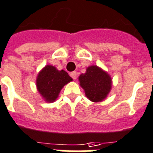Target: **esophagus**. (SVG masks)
<instances>
[{"mask_svg": "<svg viewBox=\"0 0 153 153\" xmlns=\"http://www.w3.org/2000/svg\"><path fill=\"white\" fill-rule=\"evenodd\" d=\"M76 75H77V74H76V72H75V71L70 73V76L73 78V80H76Z\"/></svg>", "mask_w": 153, "mask_h": 153, "instance_id": "esophagus-1", "label": "esophagus"}]
</instances>
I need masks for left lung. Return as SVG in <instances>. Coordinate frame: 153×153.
Returning <instances> with one entry per match:
<instances>
[{
    "instance_id": "left-lung-1",
    "label": "left lung",
    "mask_w": 153,
    "mask_h": 153,
    "mask_svg": "<svg viewBox=\"0 0 153 153\" xmlns=\"http://www.w3.org/2000/svg\"><path fill=\"white\" fill-rule=\"evenodd\" d=\"M79 80L86 96L92 102L103 100L111 90L110 76L96 65L88 67L86 73L80 76Z\"/></svg>"
}]
</instances>
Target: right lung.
<instances>
[{
    "mask_svg": "<svg viewBox=\"0 0 153 153\" xmlns=\"http://www.w3.org/2000/svg\"><path fill=\"white\" fill-rule=\"evenodd\" d=\"M72 80L65 71H58L52 65H46L38 76L36 84L42 97L48 102H53L65 84Z\"/></svg>",
    "mask_w": 153,
    "mask_h": 153,
    "instance_id": "right-lung-1",
    "label": "right lung"
}]
</instances>
